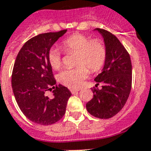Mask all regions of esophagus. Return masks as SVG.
<instances>
[{"instance_id": "34e87169", "label": "esophagus", "mask_w": 151, "mask_h": 151, "mask_svg": "<svg viewBox=\"0 0 151 151\" xmlns=\"http://www.w3.org/2000/svg\"><path fill=\"white\" fill-rule=\"evenodd\" d=\"M70 91H71L72 94H75L78 91H79V89H70Z\"/></svg>"}]
</instances>
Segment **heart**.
<instances>
[{
  "label": "heart",
  "instance_id": "1",
  "mask_svg": "<svg viewBox=\"0 0 151 151\" xmlns=\"http://www.w3.org/2000/svg\"><path fill=\"white\" fill-rule=\"evenodd\" d=\"M60 47L67 53L76 52L74 68H67L58 74V81L64 86L77 89L81 86L89 73L99 71L105 66L107 60V47L103 40L91 39L81 33H74L65 38ZM47 59L50 67L58 70L62 65L60 52L55 48L48 52Z\"/></svg>",
  "mask_w": 151,
  "mask_h": 151
}]
</instances>
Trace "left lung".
Here are the masks:
<instances>
[{
    "instance_id": "1",
    "label": "left lung",
    "mask_w": 151,
    "mask_h": 151,
    "mask_svg": "<svg viewBox=\"0 0 151 151\" xmlns=\"http://www.w3.org/2000/svg\"><path fill=\"white\" fill-rule=\"evenodd\" d=\"M107 47V60L103 70L95 78L101 89L92 88L93 98L86 104L91 115L99 119L116 116L127 102L132 87V63L130 56L116 35L105 29L97 28Z\"/></svg>"
}]
</instances>
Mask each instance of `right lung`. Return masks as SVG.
Returning <instances> with one entry per match:
<instances>
[{"mask_svg":"<svg viewBox=\"0 0 151 151\" xmlns=\"http://www.w3.org/2000/svg\"><path fill=\"white\" fill-rule=\"evenodd\" d=\"M66 32L34 36L23 45L14 62L12 75L14 98L24 116L37 124L48 126L63 118L71 95L68 88L56 84L47 59L50 48ZM52 90L54 97L50 99L45 93Z\"/></svg>","mask_w":151,"mask_h":151,"instance_id":"obj_1","label":"right lung"}]
</instances>
